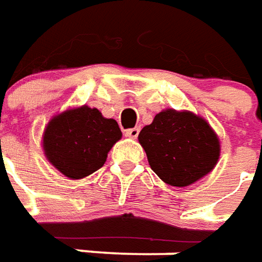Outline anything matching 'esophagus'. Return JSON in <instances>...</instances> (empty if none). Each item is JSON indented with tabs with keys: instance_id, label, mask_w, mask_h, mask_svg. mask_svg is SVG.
<instances>
[{
	"instance_id": "obj_1",
	"label": "esophagus",
	"mask_w": 262,
	"mask_h": 262,
	"mask_svg": "<svg viewBox=\"0 0 262 262\" xmlns=\"http://www.w3.org/2000/svg\"><path fill=\"white\" fill-rule=\"evenodd\" d=\"M139 132H140L139 127H132V129H127V130L125 132V135L127 137H132V139H136V137L139 136Z\"/></svg>"
}]
</instances>
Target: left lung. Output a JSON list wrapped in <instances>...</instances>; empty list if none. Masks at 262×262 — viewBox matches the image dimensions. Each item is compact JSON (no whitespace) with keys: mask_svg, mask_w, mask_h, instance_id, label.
<instances>
[{"mask_svg":"<svg viewBox=\"0 0 262 262\" xmlns=\"http://www.w3.org/2000/svg\"><path fill=\"white\" fill-rule=\"evenodd\" d=\"M151 170L176 187L190 186L210 173L220 156V142L207 122L191 112L167 109L139 133Z\"/></svg>","mask_w":262,"mask_h":262,"instance_id":"8db88e82","label":"left lung"}]
</instances>
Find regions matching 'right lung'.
<instances>
[{"mask_svg": "<svg viewBox=\"0 0 262 262\" xmlns=\"http://www.w3.org/2000/svg\"><path fill=\"white\" fill-rule=\"evenodd\" d=\"M122 132L118 122L98 109L82 106L55 116L43 133L49 162L69 179H83L100 169Z\"/></svg>", "mask_w": 262, "mask_h": 262, "instance_id": "right-lung-1", "label": "right lung"}]
</instances>
